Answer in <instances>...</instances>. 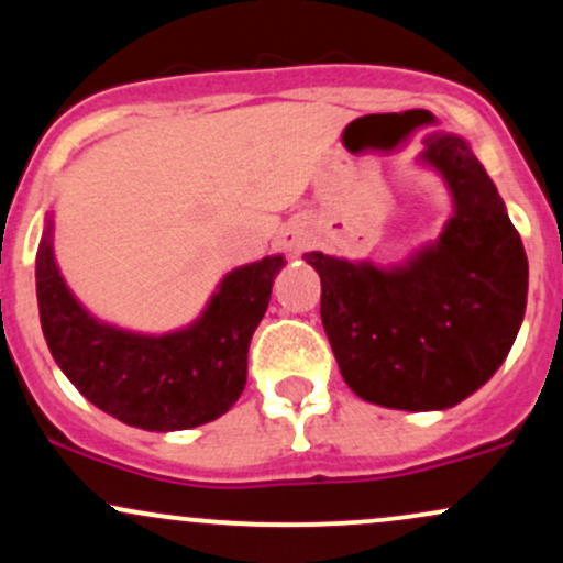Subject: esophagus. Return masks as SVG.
Masks as SVG:
<instances>
[{
    "label": "esophagus",
    "mask_w": 563,
    "mask_h": 563,
    "mask_svg": "<svg viewBox=\"0 0 563 563\" xmlns=\"http://www.w3.org/2000/svg\"><path fill=\"white\" fill-rule=\"evenodd\" d=\"M283 243H286V249L290 251V254H301V251L307 249L309 235L299 228H288L286 232H283Z\"/></svg>",
    "instance_id": "34e87169"
}]
</instances>
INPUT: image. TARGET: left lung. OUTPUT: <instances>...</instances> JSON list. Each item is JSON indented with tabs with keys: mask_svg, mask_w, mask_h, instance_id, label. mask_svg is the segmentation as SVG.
Returning a JSON list of instances; mask_svg holds the SVG:
<instances>
[{
	"mask_svg": "<svg viewBox=\"0 0 563 563\" xmlns=\"http://www.w3.org/2000/svg\"><path fill=\"white\" fill-rule=\"evenodd\" d=\"M455 217L405 267L303 254L318 269L320 318L357 397L394 410H444L508 357L525 320L527 254L497 187L455 134L426 137Z\"/></svg>",
	"mask_w": 563,
	"mask_h": 563,
	"instance_id": "left-lung-1",
	"label": "left lung"
}]
</instances>
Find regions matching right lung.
<instances>
[{"mask_svg": "<svg viewBox=\"0 0 563 563\" xmlns=\"http://www.w3.org/2000/svg\"><path fill=\"white\" fill-rule=\"evenodd\" d=\"M283 256L232 269L187 331L137 335L89 318L53 256L47 222L36 251V299L55 363L89 402L129 426L179 431L209 423L241 397L249 344L267 312Z\"/></svg>", "mask_w": 563, "mask_h": 563, "instance_id": "1", "label": "right lung"}]
</instances>
